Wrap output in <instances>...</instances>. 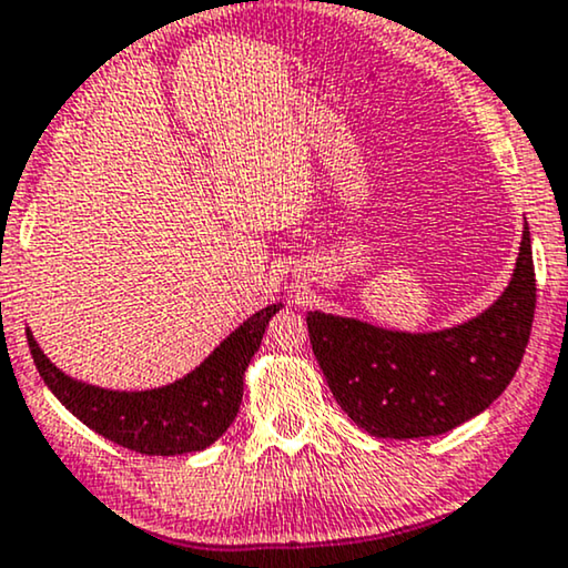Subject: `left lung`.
<instances>
[{"label": "left lung", "mask_w": 568, "mask_h": 568, "mask_svg": "<svg viewBox=\"0 0 568 568\" xmlns=\"http://www.w3.org/2000/svg\"><path fill=\"white\" fill-rule=\"evenodd\" d=\"M535 318L529 226L511 282L462 326L407 334L357 318L307 313L313 355L352 423L375 438H428L467 423L504 394Z\"/></svg>", "instance_id": "obj_1"}]
</instances>
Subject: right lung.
<instances>
[{
  "instance_id": "1",
  "label": "right lung",
  "mask_w": 568,
  "mask_h": 568,
  "mask_svg": "<svg viewBox=\"0 0 568 568\" xmlns=\"http://www.w3.org/2000/svg\"><path fill=\"white\" fill-rule=\"evenodd\" d=\"M278 307L282 302L250 315L185 378L149 392H112L70 378L43 355L31 331L26 334L43 383L80 423L130 452L176 456L203 452L234 423L245 371Z\"/></svg>"
}]
</instances>
